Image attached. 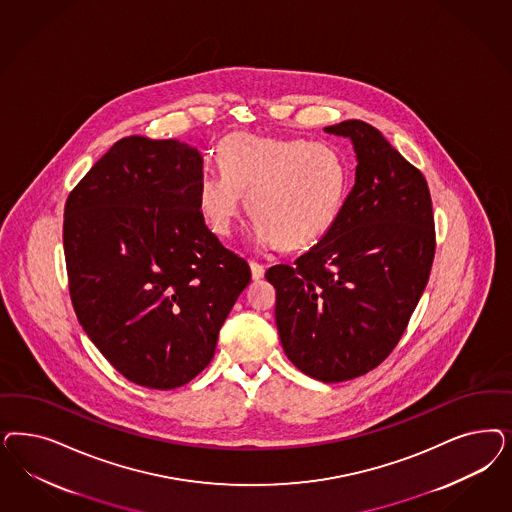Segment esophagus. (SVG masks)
I'll use <instances>...</instances> for the list:
<instances>
[{
    "instance_id": "obj_1",
    "label": "esophagus",
    "mask_w": 512,
    "mask_h": 512,
    "mask_svg": "<svg viewBox=\"0 0 512 512\" xmlns=\"http://www.w3.org/2000/svg\"><path fill=\"white\" fill-rule=\"evenodd\" d=\"M248 264H250V273H252V279H254V281H260V279L264 277V265L258 264V262H254V260H250Z\"/></svg>"
}]
</instances>
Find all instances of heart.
I'll return each mask as SVG.
<instances>
[{
	"instance_id": "b5f03b06",
	"label": "heart",
	"mask_w": 512,
	"mask_h": 512,
	"mask_svg": "<svg viewBox=\"0 0 512 512\" xmlns=\"http://www.w3.org/2000/svg\"><path fill=\"white\" fill-rule=\"evenodd\" d=\"M222 171H205L198 205L209 228L230 235L243 198L258 245L301 248L328 233L347 196L348 171L335 149L301 139L235 133L218 147Z\"/></svg>"
}]
</instances>
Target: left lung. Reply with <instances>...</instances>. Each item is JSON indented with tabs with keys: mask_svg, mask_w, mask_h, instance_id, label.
Listing matches in <instances>:
<instances>
[{
	"mask_svg": "<svg viewBox=\"0 0 512 512\" xmlns=\"http://www.w3.org/2000/svg\"><path fill=\"white\" fill-rule=\"evenodd\" d=\"M326 132L356 150V182L328 233L292 265L265 271L277 290L282 348L322 382L375 369L407 330L435 256L428 182L362 120Z\"/></svg>",
	"mask_w": 512,
	"mask_h": 512,
	"instance_id": "obj_1",
	"label": "left lung"
}]
</instances>
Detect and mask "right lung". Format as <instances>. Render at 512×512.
Here are the masks:
<instances>
[{
  "mask_svg": "<svg viewBox=\"0 0 512 512\" xmlns=\"http://www.w3.org/2000/svg\"><path fill=\"white\" fill-rule=\"evenodd\" d=\"M201 175L190 145L130 135L67 196L75 314L120 375L154 390L179 388L211 363L218 331L250 282L247 260L199 211Z\"/></svg>",
  "mask_w": 512,
  "mask_h": 512,
  "instance_id": "right-lung-1",
  "label": "right lung"
}]
</instances>
